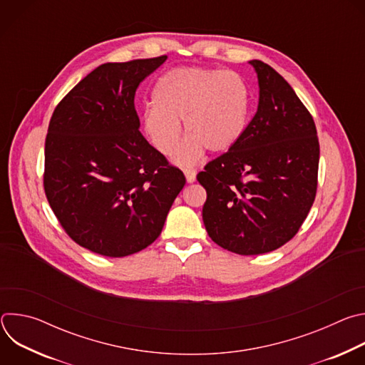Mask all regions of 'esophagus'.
<instances>
[{"label": "esophagus", "mask_w": 365, "mask_h": 365, "mask_svg": "<svg viewBox=\"0 0 365 365\" xmlns=\"http://www.w3.org/2000/svg\"><path fill=\"white\" fill-rule=\"evenodd\" d=\"M185 176H186V180H187L189 183H192V182L196 180V170H193V169H185Z\"/></svg>", "instance_id": "34e87169"}]
</instances>
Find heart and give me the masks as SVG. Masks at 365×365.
Wrapping results in <instances>:
<instances>
[{
  "label": "heart",
  "instance_id": "heart-1",
  "mask_svg": "<svg viewBox=\"0 0 365 365\" xmlns=\"http://www.w3.org/2000/svg\"><path fill=\"white\" fill-rule=\"evenodd\" d=\"M153 103L143 111V133L160 154L172 155L180 143L183 121L187 140L176 162L189 166L205 150L221 154L238 143L248 121L250 95L235 72L178 68L159 79Z\"/></svg>",
  "mask_w": 365,
  "mask_h": 365
}]
</instances>
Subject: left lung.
Returning a JSON list of instances; mask_svg holds the SVG:
<instances>
[{
    "label": "left lung",
    "mask_w": 365,
    "mask_h": 365,
    "mask_svg": "<svg viewBox=\"0 0 365 365\" xmlns=\"http://www.w3.org/2000/svg\"><path fill=\"white\" fill-rule=\"evenodd\" d=\"M258 108L238 143L196 179L206 190L207 235L241 255L270 252L290 241L318 189L319 140L315 121L287 81L262 61Z\"/></svg>",
    "instance_id": "obj_1"
}]
</instances>
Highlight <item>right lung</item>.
<instances>
[{"instance_id":"obj_1","label":"right lung","mask_w":365,"mask_h":365,"mask_svg":"<svg viewBox=\"0 0 365 365\" xmlns=\"http://www.w3.org/2000/svg\"><path fill=\"white\" fill-rule=\"evenodd\" d=\"M168 56L103 63L58 103L44 143L51 211L81 247L125 257L160 235L186 179L140 133L138 85Z\"/></svg>"}]
</instances>
